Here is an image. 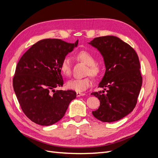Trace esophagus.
<instances>
[{
    "mask_svg": "<svg viewBox=\"0 0 158 158\" xmlns=\"http://www.w3.org/2000/svg\"><path fill=\"white\" fill-rule=\"evenodd\" d=\"M82 95H85V94L84 93H80V92H77V93H76V96H77V97L82 96Z\"/></svg>",
    "mask_w": 158,
    "mask_h": 158,
    "instance_id": "34e87169",
    "label": "esophagus"
}]
</instances>
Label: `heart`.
<instances>
[{
    "instance_id": "heart-1",
    "label": "heart",
    "mask_w": 158,
    "mask_h": 158,
    "mask_svg": "<svg viewBox=\"0 0 158 158\" xmlns=\"http://www.w3.org/2000/svg\"><path fill=\"white\" fill-rule=\"evenodd\" d=\"M76 59L88 65L86 75H90L94 78H96L101 73L99 66L95 63V58L90 52L86 51H82L76 55ZM60 69L61 73L65 76H70L71 74V63L68 56H66L62 60ZM92 84V80L90 77L82 79H73L66 83V87L77 92H82L89 88Z\"/></svg>"
}]
</instances>
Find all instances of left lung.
Segmentation results:
<instances>
[{"label": "left lung", "mask_w": 158, "mask_h": 158, "mask_svg": "<svg viewBox=\"0 0 158 158\" xmlns=\"http://www.w3.org/2000/svg\"><path fill=\"white\" fill-rule=\"evenodd\" d=\"M89 44L103 57L106 73L99 84L103 91L91 95L100 101L93 115L102 122L120 120L135 109L142 84L138 55L132 47L118 37H95Z\"/></svg>", "instance_id": "obj_1"}]
</instances>
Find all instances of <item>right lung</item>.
I'll return each mask as SVG.
<instances>
[{
  "instance_id": "right-lung-1",
  "label": "right lung",
  "mask_w": 158,
  "mask_h": 158,
  "mask_svg": "<svg viewBox=\"0 0 158 158\" xmlns=\"http://www.w3.org/2000/svg\"><path fill=\"white\" fill-rule=\"evenodd\" d=\"M78 44V40L69 44L59 39L42 40L19 60L13 88L23 112L31 121L43 126L53 125L64 117L76 98L74 91L55 89L63 85L62 60Z\"/></svg>"
}]
</instances>
